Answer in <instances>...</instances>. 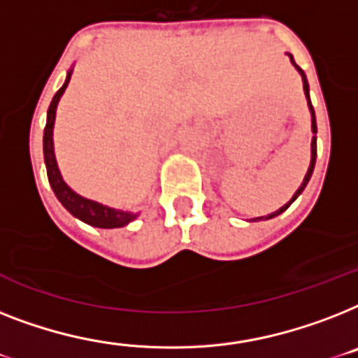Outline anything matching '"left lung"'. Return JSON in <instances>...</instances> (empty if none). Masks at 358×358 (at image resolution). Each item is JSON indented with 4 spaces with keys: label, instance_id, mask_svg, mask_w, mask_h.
<instances>
[{
    "label": "left lung",
    "instance_id": "obj_1",
    "mask_svg": "<svg viewBox=\"0 0 358 358\" xmlns=\"http://www.w3.org/2000/svg\"><path fill=\"white\" fill-rule=\"evenodd\" d=\"M289 57H290V60H292V64H294L296 68H298V71H300V73H301V78H303V90H305V95H307V103H309L310 117H313V132H315V138H313V143H310V165H309V171H307V174H305L303 184H301L300 187H298V191H296L294 196H292V200H290L289 204H285L283 208H280V209H278V211H274V213H272V215H268V217H257V219H254V220L272 219V217H278V215H280V213H283L285 209L289 208V206L292 204V202H294V200L298 199V196H300V193H301V191H303L305 185H307V182H309V180H310V174H313V171H315V164H316V117H315V108H313V104H310V99H309V83H307V77H305L303 69H301L300 66H298V64L294 62V58H292V55H289Z\"/></svg>",
    "mask_w": 358,
    "mask_h": 358
}]
</instances>
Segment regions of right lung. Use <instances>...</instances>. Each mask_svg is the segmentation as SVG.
Wrapping results in <instances>:
<instances>
[{"label":"right lung","instance_id":"add662e5","mask_svg":"<svg viewBox=\"0 0 358 358\" xmlns=\"http://www.w3.org/2000/svg\"><path fill=\"white\" fill-rule=\"evenodd\" d=\"M69 78H71V71L68 73V78L57 94H55L53 101L49 104L48 110V123L43 129V159H45V169H48V178L49 184L53 187L57 199L62 202V206L68 209L69 213L80 219L83 222L95 228H121V226L132 222L138 215L134 213H124V211H117V209L106 208V206L88 200L77 194L75 191L66 185V182L60 176V171L57 167V159H55L53 152V127H55V113H57V104L62 97V94L68 88Z\"/></svg>","mask_w":358,"mask_h":358}]
</instances>
